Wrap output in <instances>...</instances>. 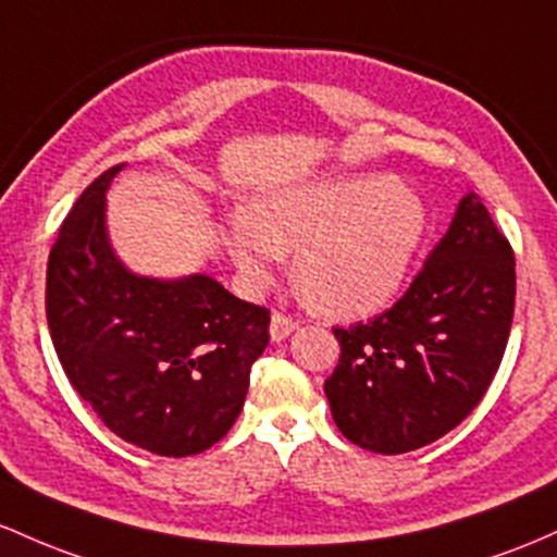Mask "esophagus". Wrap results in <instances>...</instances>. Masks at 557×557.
Returning a JSON list of instances; mask_svg holds the SVG:
<instances>
[{
	"label": "esophagus",
	"instance_id": "esophagus-1",
	"mask_svg": "<svg viewBox=\"0 0 557 557\" xmlns=\"http://www.w3.org/2000/svg\"><path fill=\"white\" fill-rule=\"evenodd\" d=\"M299 323L295 321V318H286L281 315V312H273L271 318V339L273 342H284L286 336L292 334V331H297Z\"/></svg>",
	"mask_w": 557,
	"mask_h": 557
}]
</instances>
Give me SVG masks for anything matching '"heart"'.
<instances>
[{"label": "heart", "instance_id": "1", "mask_svg": "<svg viewBox=\"0 0 557 557\" xmlns=\"http://www.w3.org/2000/svg\"><path fill=\"white\" fill-rule=\"evenodd\" d=\"M429 223L413 189L384 173H358L260 195L231 218L223 247L249 286L268 284L295 252L292 276L310 305L366 318L399 295Z\"/></svg>", "mask_w": 557, "mask_h": 557}]
</instances>
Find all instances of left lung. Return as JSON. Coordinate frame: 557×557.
Masks as SVG:
<instances>
[{
    "instance_id": "8db88e82",
    "label": "left lung",
    "mask_w": 557,
    "mask_h": 557,
    "mask_svg": "<svg viewBox=\"0 0 557 557\" xmlns=\"http://www.w3.org/2000/svg\"><path fill=\"white\" fill-rule=\"evenodd\" d=\"M513 302V249L468 191L395 308L334 329L342 355L323 389L342 434L399 455L453 431L495 379Z\"/></svg>"
}]
</instances>
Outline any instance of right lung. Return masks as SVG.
I'll return each instance as SVG.
<instances>
[{"mask_svg": "<svg viewBox=\"0 0 557 557\" xmlns=\"http://www.w3.org/2000/svg\"><path fill=\"white\" fill-rule=\"evenodd\" d=\"M123 168L89 184L62 223L47 265L49 334L62 371L112 434L186 458L239 418L271 315L208 273L131 271L108 234V191Z\"/></svg>", "mask_w": 557, "mask_h": 557, "instance_id": "right-lung-1", "label": "right lung"}]
</instances>
